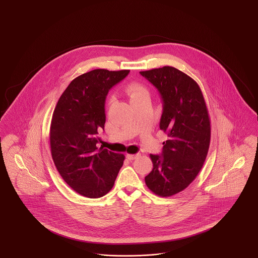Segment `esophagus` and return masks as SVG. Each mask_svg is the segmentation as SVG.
I'll return each instance as SVG.
<instances>
[{
	"label": "esophagus",
	"instance_id": "34e87169",
	"mask_svg": "<svg viewBox=\"0 0 258 258\" xmlns=\"http://www.w3.org/2000/svg\"><path fill=\"white\" fill-rule=\"evenodd\" d=\"M139 156H140V154H135V155L134 154H127L126 158L130 160H134L135 159H137Z\"/></svg>",
	"mask_w": 258,
	"mask_h": 258
}]
</instances>
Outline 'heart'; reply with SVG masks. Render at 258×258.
Wrapping results in <instances>:
<instances>
[{
    "mask_svg": "<svg viewBox=\"0 0 258 258\" xmlns=\"http://www.w3.org/2000/svg\"><path fill=\"white\" fill-rule=\"evenodd\" d=\"M126 94L131 98V101L143 98V97H149V92L147 89L143 85L139 83H132L126 87Z\"/></svg>",
    "mask_w": 258,
    "mask_h": 258,
    "instance_id": "obj_1",
    "label": "heart"
}]
</instances>
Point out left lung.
<instances>
[{
    "instance_id": "8db88e82",
    "label": "left lung",
    "mask_w": 258,
    "mask_h": 258,
    "mask_svg": "<svg viewBox=\"0 0 258 258\" xmlns=\"http://www.w3.org/2000/svg\"><path fill=\"white\" fill-rule=\"evenodd\" d=\"M140 74L160 92V128L168 136L162 156L150 155L153 169L145 183L155 195L172 197L192 183L206 160L211 140L208 109L200 87L183 72L166 66Z\"/></svg>"
}]
</instances>
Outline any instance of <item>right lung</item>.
<instances>
[{"label":"right lung","mask_w":258,"mask_h":258,"mask_svg":"<svg viewBox=\"0 0 258 258\" xmlns=\"http://www.w3.org/2000/svg\"><path fill=\"white\" fill-rule=\"evenodd\" d=\"M128 73L98 69L77 76L53 112L52 159L63 181L83 197L98 198L108 194L123 166V154L98 149L97 143L98 132L104 128L108 91Z\"/></svg>","instance_id":"add662e5"}]
</instances>
